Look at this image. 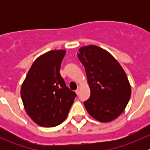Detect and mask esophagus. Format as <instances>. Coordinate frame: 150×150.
<instances>
[{"instance_id": "obj_1", "label": "esophagus", "mask_w": 150, "mask_h": 150, "mask_svg": "<svg viewBox=\"0 0 150 150\" xmlns=\"http://www.w3.org/2000/svg\"><path fill=\"white\" fill-rule=\"evenodd\" d=\"M75 93H77V94H79V93H80V88H78V89H77L76 91H75Z\"/></svg>"}]
</instances>
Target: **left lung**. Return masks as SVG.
<instances>
[{"instance_id":"left-lung-1","label":"left lung","mask_w":150,"mask_h":150,"mask_svg":"<svg viewBox=\"0 0 150 150\" xmlns=\"http://www.w3.org/2000/svg\"><path fill=\"white\" fill-rule=\"evenodd\" d=\"M78 51V57L86 69L91 90L85 107L98 121H112L122 114L131 97L126 74L112 55L100 47L90 45Z\"/></svg>"}]
</instances>
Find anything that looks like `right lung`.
Returning a JSON list of instances; mask_svg holds the SVG:
<instances>
[{"instance_id": "obj_1", "label": "right lung", "mask_w": 150, "mask_h": 150, "mask_svg": "<svg viewBox=\"0 0 150 150\" xmlns=\"http://www.w3.org/2000/svg\"><path fill=\"white\" fill-rule=\"evenodd\" d=\"M65 50H52L38 57L21 87V97L29 117L43 127L59 125L67 117L76 93L60 75Z\"/></svg>"}]
</instances>
